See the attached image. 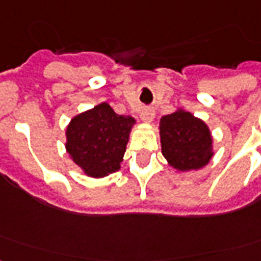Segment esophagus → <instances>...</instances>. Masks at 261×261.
<instances>
[{
  "mask_svg": "<svg viewBox=\"0 0 261 261\" xmlns=\"http://www.w3.org/2000/svg\"><path fill=\"white\" fill-rule=\"evenodd\" d=\"M141 119H142L143 122H151L153 119H154V110L153 108H145L141 112Z\"/></svg>",
  "mask_w": 261,
  "mask_h": 261,
  "instance_id": "esophagus-1",
  "label": "esophagus"
}]
</instances>
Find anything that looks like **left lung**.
<instances>
[{
    "label": "left lung",
    "instance_id": "8db88e82",
    "mask_svg": "<svg viewBox=\"0 0 261 261\" xmlns=\"http://www.w3.org/2000/svg\"><path fill=\"white\" fill-rule=\"evenodd\" d=\"M160 137L164 157L178 171L199 169L213 157L210 130L190 112L176 111L161 118Z\"/></svg>",
    "mask_w": 261,
    "mask_h": 261
}]
</instances>
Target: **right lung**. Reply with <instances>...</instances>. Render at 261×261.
Wrapping results in <instances>:
<instances>
[{
    "label": "right lung",
    "instance_id": "right-lung-1",
    "mask_svg": "<svg viewBox=\"0 0 261 261\" xmlns=\"http://www.w3.org/2000/svg\"><path fill=\"white\" fill-rule=\"evenodd\" d=\"M134 122L102 102L71 120L66 130L67 153L85 173L104 177L120 168Z\"/></svg>",
    "mask_w": 261,
    "mask_h": 261
}]
</instances>
